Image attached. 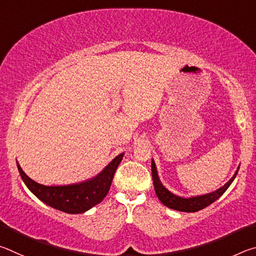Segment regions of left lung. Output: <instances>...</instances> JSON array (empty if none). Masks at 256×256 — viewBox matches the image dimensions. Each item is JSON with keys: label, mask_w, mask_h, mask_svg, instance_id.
I'll list each match as a JSON object with an SVG mask.
<instances>
[{"label": "left lung", "mask_w": 256, "mask_h": 256, "mask_svg": "<svg viewBox=\"0 0 256 256\" xmlns=\"http://www.w3.org/2000/svg\"><path fill=\"white\" fill-rule=\"evenodd\" d=\"M238 170H240V166H238L237 170L235 172V174H234L232 178L229 180L224 186H222V188L218 190H214V192L203 194V196L182 198V196H176V194H174V193H172L170 190H168L162 184V182H160V180H159L157 167H156L154 159H152V162H151V172H152L154 186L156 194H157V196L160 200V202H162L164 206L170 208V209H174V210L182 211V212H196L198 210L204 209V208H206L208 206H210L211 203H214V201L218 200V198L222 196L224 192H226L227 188L234 182V180H235Z\"/></svg>", "instance_id": "obj_1"}]
</instances>
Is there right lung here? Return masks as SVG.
<instances>
[{"label":"right lung","instance_id":"add662e5","mask_svg":"<svg viewBox=\"0 0 256 256\" xmlns=\"http://www.w3.org/2000/svg\"><path fill=\"white\" fill-rule=\"evenodd\" d=\"M123 157L124 152L116 156L92 178L70 185L47 186L40 184L26 175L18 162H16V166L26 186L40 201L56 210L76 214H84L104 200L110 190L112 177Z\"/></svg>","mask_w":256,"mask_h":256}]
</instances>
